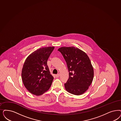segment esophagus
Wrapping results in <instances>:
<instances>
[{
	"label": "esophagus",
	"mask_w": 121,
	"mask_h": 121,
	"mask_svg": "<svg viewBox=\"0 0 121 121\" xmlns=\"http://www.w3.org/2000/svg\"><path fill=\"white\" fill-rule=\"evenodd\" d=\"M60 74L59 73H58V74L57 75H56V77H57V78H58V77H59V76H60Z\"/></svg>",
	"instance_id": "esophagus-1"
}]
</instances>
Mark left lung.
<instances>
[{
    "instance_id": "obj_1",
    "label": "left lung",
    "mask_w": 121,
    "mask_h": 121,
    "mask_svg": "<svg viewBox=\"0 0 121 121\" xmlns=\"http://www.w3.org/2000/svg\"><path fill=\"white\" fill-rule=\"evenodd\" d=\"M61 52L67 63L69 79L64 84L67 91L75 95L86 92L92 83L94 71L91 61L84 52L74 46L61 47Z\"/></svg>"
}]
</instances>
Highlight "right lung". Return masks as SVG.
Here are the masks:
<instances>
[{
    "instance_id": "obj_1",
    "label": "right lung",
    "mask_w": 121,
    "mask_h": 121,
    "mask_svg": "<svg viewBox=\"0 0 121 121\" xmlns=\"http://www.w3.org/2000/svg\"><path fill=\"white\" fill-rule=\"evenodd\" d=\"M54 47L41 48L26 58L22 69V79L25 88L30 93L40 96L47 91L54 77L47 65L48 59Z\"/></svg>"
}]
</instances>
